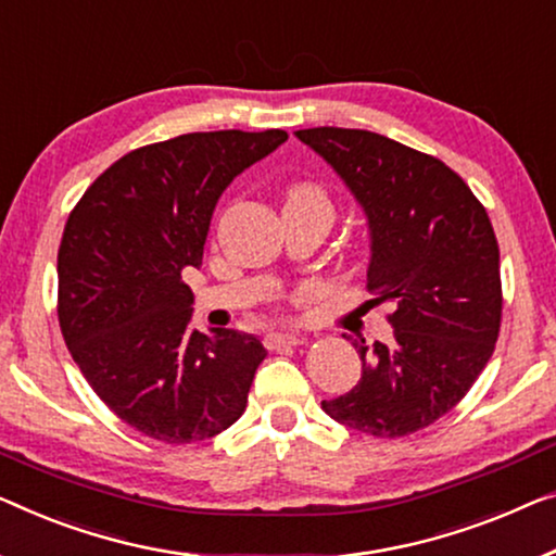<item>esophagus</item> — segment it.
<instances>
[{
	"mask_svg": "<svg viewBox=\"0 0 556 556\" xmlns=\"http://www.w3.org/2000/svg\"><path fill=\"white\" fill-rule=\"evenodd\" d=\"M306 339L300 334H269L267 337V346L269 350H279V346H300Z\"/></svg>",
	"mask_w": 556,
	"mask_h": 556,
	"instance_id": "1",
	"label": "esophagus"
}]
</instances>
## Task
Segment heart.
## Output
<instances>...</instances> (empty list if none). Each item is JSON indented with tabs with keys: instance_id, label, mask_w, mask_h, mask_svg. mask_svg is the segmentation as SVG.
Segmentation results:
<instances>
[{
	"instance_id": "b5f03b06",
	"label": "heart",
	"mask_w": 556,
	"mask_h": 556,
	"mask_svg": "<svg viewBox=\"0 0 556 556\" xmlns=\"http://www.w3.org/2000/svg\"><path fill=\"white\" fill-rule=\"evenodd\" d=\"M287 204H317L325 206L329 212L327 192L317 185V181H294V185L287 189Z\"/></svg>"
}]
</instances>
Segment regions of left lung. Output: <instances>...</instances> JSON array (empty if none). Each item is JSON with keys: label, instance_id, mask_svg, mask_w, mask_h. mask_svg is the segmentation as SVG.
I'll return each instance as SVG.
<instances>
[{"label": "left lung", "instance_id": "1", "mask_svg": "<svg viewBox=\"0 0 556 556\" xmlns=\"http://www.w3.org/2000/svg\"><path fill=\"white\" fill-rule=\"evenodd\" d=\"M294 135L357 197L371 235V302L396 306L387 314L394 342H352L359 384L321 409L379 439L419 432L464 400L500 337V244L490 214L432 154L364 129Z\"/></svg>", "mask_w": 556, "mask_h": 556}]
</instances>
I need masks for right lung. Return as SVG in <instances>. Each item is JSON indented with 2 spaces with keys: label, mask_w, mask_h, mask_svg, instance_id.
Returning <instances> with one entry per match:
<instances>
[{
  "label": "right lung",
  "mask_w": 556,
  "mask_h": 556,
  "mask_svg": "<svg viewBox=\"0 0 556 556\" xmlns=\"http://www.w3.org/2000/svg\"><path fill=\"white\" fill-rule=\"evenodd\" d=\"M287 142L285 129L192 131L139 147L92 181L56 254V314L99 400L137 432L192 444L242 417L260 339L202 334L181 271L199 267L229 181Z\"/></svg>",
  "instance_id": "right-lung-1"
}]
</instances>
